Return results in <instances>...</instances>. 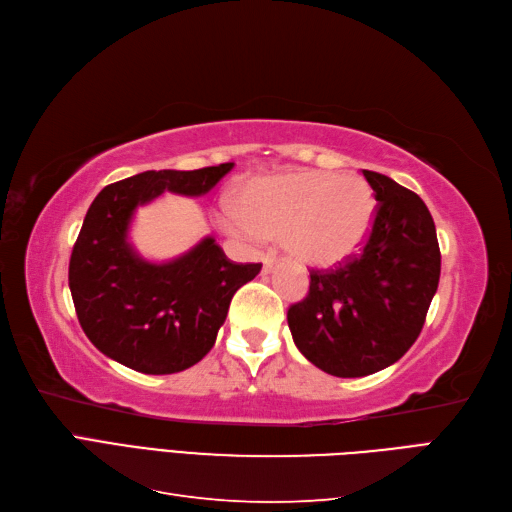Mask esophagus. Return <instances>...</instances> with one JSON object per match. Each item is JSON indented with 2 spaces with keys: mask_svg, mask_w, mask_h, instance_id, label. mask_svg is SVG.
<instances>
[{
  "mask_svg": "<svg viewBox=\"0 0 512 512\" xmlns=\"http://www.w3.org/2000/svg\"><path fill=\"white\" fill-rule=\"evenodd\" d=\"M273 265H275V258L273 256H262V273H271L273 271Z\"/></svg>",
  "mask_w": 512,
  "mask_h": 512,
  "instance_id": "34e87169",
  "label": "esophagus"
}]
</instances>
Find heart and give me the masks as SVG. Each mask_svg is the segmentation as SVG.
Wrapping results in <instances>:
<instances>
[{
  "label": "heart",
  "mask_w": 512,
  "mask_h": 512,
  "mask_svg": "<svg viewBox=\"0 0 512 512\" xmlns=\"http://www.w3.org/2000/svg\"><path fill=\"white\" fill-rule=\"evenodd\" d=\"M374 218L376 194L363 177L299 170L247 183L222 226L245 239L280 235L292 258L335 267L365 245Z\"/></svg>",
  "instance_id": "1"
}]
</instances>
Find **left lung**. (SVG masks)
Returning a JSON list of instances; mask_svg holds the SVG:
<instances>
[{"label": "left lung", "mask_w": 512, "mask_h": 512, "mask_svg": "<svg viewBox=\"0 0 512 512\" xmlns=\"http://www.w3.org/2000/svg\"><path fill=\"white\" fill-rule=\"evenodd\" d=\"M378 207L359 256L309 273V292L288 309L294 344L337 378L397 363L421 335L440 282V245L427 205L391 177L363 170Z\"/></svg>", "instance_id": "left-lung-1"}]
</instances>
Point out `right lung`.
Returning <instances> with one entry per match:
<instances>
[{
  "mask_svg": "<svg viewBox=\"0 0 512 512\" xmlns=\"http://www.w3.org/2000/svg\"><path fill=\"white\" fill-rule=\"evenodd\" d=\"M232 162L198 170H145L106 185L91 203L70 256L68 282L89 342L141 374H177L213 348L235 292L260 273L237 265L213 237L170 262H147L128 230L136 207L162 192L203 196Z\"/></svg>",
  "mask_w": 512,
  "mask_h": 512,
  "instance_id": "1",
  "label": "right lung"
}]
</instances>
